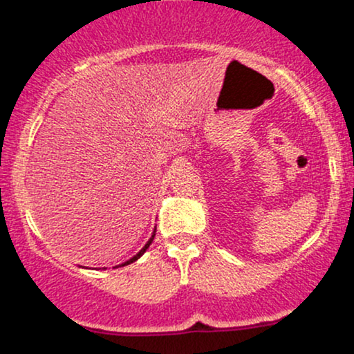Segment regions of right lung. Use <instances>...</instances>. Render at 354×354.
Wrapping results in <instances>:
<instances>
[{
	"label": "right lung",
	"instance_id": "1",
	"mask_svg": "<svg viewBox=\"0 0 354 354\" xmlns=\"http://www.w3.org/2000/svg\"><path fill=\"white\" fill-rule=\"evenodd\" d=\"M154 234H156V228H154V230H153V234H151V238H149V239H148V241H146V245H145L143 248H141V250H140V251H138V253H136L135 256H133V258H129V259H128V261L121 263V265H118V266H115V268H121V266H126V265H131V263H135L138 258H141V256H143V254H145V251H146V250H148V248H149V245H151V241H153V239H154Z\"/></svg>",
	"mask_w": 354,
	"mask_h": 354
}]
</instances>
